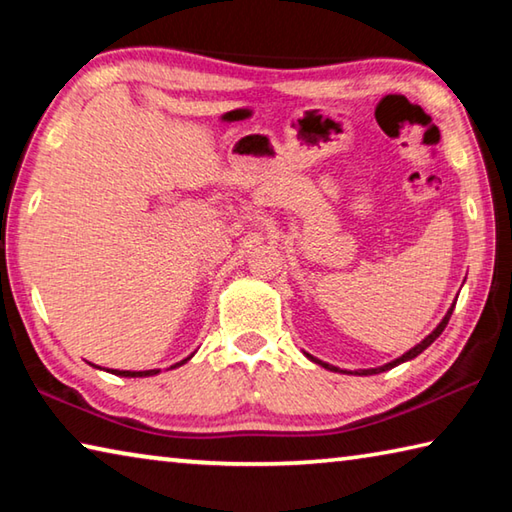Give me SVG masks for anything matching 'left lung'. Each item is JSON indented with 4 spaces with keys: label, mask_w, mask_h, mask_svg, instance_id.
<instances>
[{
    "label": "left lung",
    "mask_w": 512,
    "mask_h": 512,
    "mask_svg": "<svg viewBox=\"0 0 512 512\" xmlns=\"http://www.w3.org/2000/svg\"><path fill=\"white\" fill-rule=\"evenodd\" d=\"M456 305V302H454ZM454 305L449 307V311L445 314V318L440 320L438 323V327L433 329V332L427 336V339H422L418 345H415V348H411L409 352H404L402 357H397L395 361H391V363H384V366H379V368H368V370H354V372H350V375H379V372H386V370H391V368H395V366H400V363H404V361H411V359H415L418 357V354H422L424 350L429 348V345L438 339L440 334H443V329L447 327V323H449V318H452V311H454ZM307 354V352H305ZM307 357L314 361V363H318V366H323V368H327V370H334V372H348V370H341V368H336V366H329V363H325V361H320V359H316V357H311V354H307Z\"/></svg>",
    "instance_id": "obj_1"
}]
</instances>
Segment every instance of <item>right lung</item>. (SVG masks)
Listing matches in <instances>:
<instances>
[{"mask_svg": "<svg viewBox=\"0 0 512 512\" xmlns=\"http://www.w3.org/2000/svg\"><path fill=\"white\" fill-rule=\"evenodd\" d=\"M189 359H192V357L183 359V361L176 363V366H171V368L183 366V363H187ZM108 372H112V375H119V377H153V375H158L160 370H108Z\"/></svg>", "mask_w": 512, "mask_h": 512, "instance_id": "right-lung-1", "label": "right lung"}]
</instances>
